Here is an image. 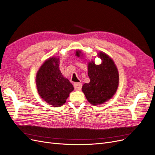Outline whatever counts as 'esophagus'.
Listing matches in <instances>:
<instances>
[{
	"instance_id": "esophagus-1",
	"label": "esophagus",
	"mask_w": 155,
	"mask_h": 155,
	"mask_svg": "<svg viewBox=\"0 0 155 155\" xmlns=\"http://www.w3.org/2000/svg\"><path fill=\"white\" fill-rule=\"evenodd\" d=\"M74 87L76 90H81L82 87V84L81 82H76L73 84Z\"/></svg>"
}]
</instances>
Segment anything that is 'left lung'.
<instances>
[{"label": "left lung", "instance_id": "1", "mask_svg": "<svg viewBox=\"0 0 155 155\" xmlns=\"http://www.w3.org/2000/svg\"><path fill=\"white\" fill-rule=\"evenodd\" d=\"M81 51L76 55L80 57ZM101 64L96 65L93 61L88 64L90 82L84 84L82 90L92 105L101 104L110 99L116 92L119 84V73L113 60L105 53L98 54Z\"/></svg>", "mask_w": 155, "mask_h": 155}]
</instances>
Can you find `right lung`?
Returning a JSON list of instances; mask_svg holds the SVG:
<instances>
[{
    "mask_svg": "<svg viewBox=\"0 0 155 155\" xmlns=\"http://www.w3.org/2000/svg\"><path fill=\"white\" fill-rule=\"evenodd\" d=\"M36 82L38 93L48 104L61 107L73 91L72 84L62 76L59 68V58L51 57L40 67Z\"/></svg>",
    "mask_w": 155,
    "mask_h": 155,
    "instance_id": "add662e5",
    "label": "right lung"
}]
</instances>
